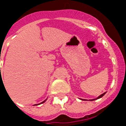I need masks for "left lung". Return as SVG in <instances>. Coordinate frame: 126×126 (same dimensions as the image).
<instances>
[{
	"label": "left lung",
	"instance_id": "obj_1",
	"mask_svg": "<svg viewBox=\"0 0 126 126\" xmlns=\"http://www.w3.org/2000/svg\"><path fill=\"white\" fill-rule=\"evenodd\" d=\"M105 93H106V92H105V93H103V94H100V96H98V97L96 98H94V99H92V100H90V101H93V100H97V99L100 98H102V96H103V95H104V94H105ZM80 99H81V100H84V99H81V98H80Z\"/></svg>",
	"mask_w": 126,
	"mask_h": 126
}]
</instances>
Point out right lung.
I'll use <instances>...</instances> for the list:
<instances>
[{"instance_id": "obj_1", "label": "right lung", "mask_w": 126, "mask_h": 126, "mask_svg": "<svg viewBox=\"0 0 126 126\" xmlns=\"http://www.w3.org/2000/svg\"><path fill=\"white\" fill-rule=\"evenodd\" d=\"M47 100V99H45V100H44V101H43V102H41V103H38V104H35V105H40V104H42V103H44V102H46V100Z\"/></svg>"}]
</instances>
